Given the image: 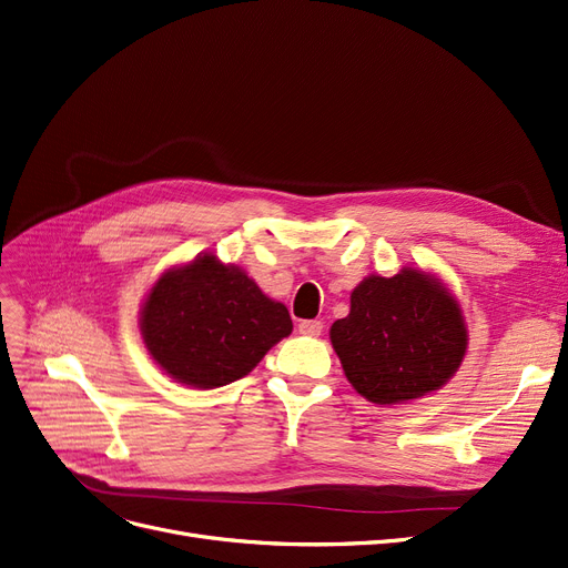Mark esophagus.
Wrapping results in <instances>:
<instances>
[{
    "mask_svg": "<svg viewBox=\"0 0 568 568\" xmlns=\"http://www.w3.org/2000/svg\"><path fill=\"white\" fill-rule=\"evenodd\" d=\"M320 332H323V323H320V320H302L300 323V334L304 336H320Z\"/></svg>",
    "mask_w": 568,
    "mask_h": 568,
    "instance_id": "1",
    "label": "esophagus"
}]
</instances>
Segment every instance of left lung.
<instances>
[{"instance_id": "left-lung-1", "label": "left lung", "mask_w": 568, "mask_h": 568, "mask_svg": "<svg viewBox=\"0 0 568 568\" xmlns=\"http://www.w3.org/2000/svg\"><path fill=\"white\" fill-rule=\"evenodd\" d=\"M345 378L364 399L392 406L440 389L466 353L462 308L438 278L402 268L368 276L351 294V313L329 329Z\"/></svg>"}]
</instances>
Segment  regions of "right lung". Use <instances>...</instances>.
<instances>
[{
  "label": "right lung",
  "mask_w": 568,
  "mask_h": 568,
  "mask_svg": "<svg viewBox=\"0 0 568 568\" xmlns=\"http://www.w3.org/2000/svg\"><path fill=\"white\" fill-rule=\"evenodd\" d=\"M290 332L287 308L215 255L164 271L141 308L148 353L171 378L200 389L248 376Z\"/></svg>",
  "instance_id": "right-lung-1"
}]
</instances>
